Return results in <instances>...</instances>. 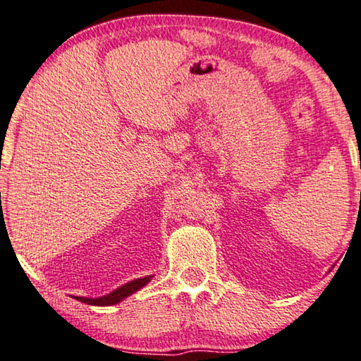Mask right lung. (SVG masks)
<instances>
[{"mask_svg": "<svg viewBox=\"0 0 361 361\" xmlns=\"http://www.w3.org/2000/svg\"><path fill=\"white\" fill-rule=\"evenodd\" d=\"M149 279H151V276L133 280V282H129V283L122 285L121 288L114 290L113 293H109V295L103 296V298L90 299V298H81V296H78L76 299H78V301H81V302L92 304V305H111V304H116V302L122 301V299H124V298H127L129 295H132V293H135L137 290L142 288V286H145L146 283L149 282Z\"/></svg>", "mask_w": 361, "mask_h": 361, "instance_id": "1", "label": "right lung"}]
</instances>
